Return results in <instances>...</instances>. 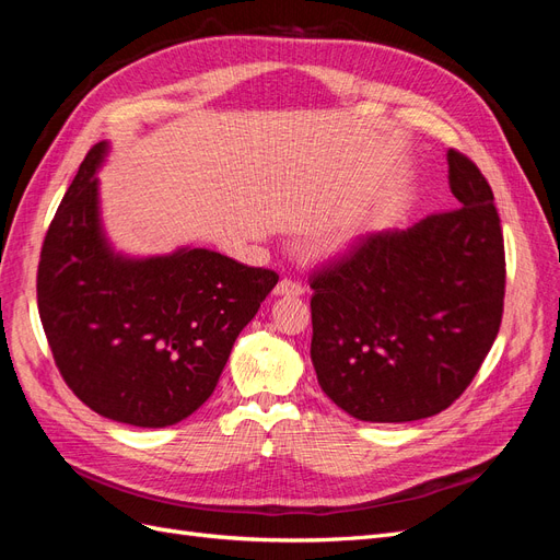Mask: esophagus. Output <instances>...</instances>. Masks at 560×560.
Segmentation results:
<instances>
[{"label":"esophagus","instance_id":"34e87169","mask_svg":"<svg viewBox=\"0 0 560 560\" xmlns=\"http://www.w3.org/2000/svg\"><path fill=\"white\" fill-rule=\"evenodd\" d=\"M303 292H306V287H303V284L296 282V280H292V278L280 280L278 287H276V294H278V296H301Z\"/></svg>","mask_w":560,"mask_h":560}]
</instances>
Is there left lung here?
I'll return each instance as SVG.
<instances>
[{
    "instance_id": "8db88e82",
    "label": "left lung",
    "mask_w": 560,
    "mask_h": 560,
    "mask_svg": "<svg viewBox=\"0 0 560 560\" xmlns=\"http://www.w3.org/2000/svg\"><path fill=\"white\" fill-rule=\"evenodd\" d=\"M448 179L460 208L364 235L311 276L317 383L358 420L442 413L500 331L506 264L493 191L455 149Z\"/></svg>"
}]
</instances>
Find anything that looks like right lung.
<instances>
[{
    "instance_id": "1",
    "label": "right lung",
    "mask_w": 560,
    "mask_h": 560,
    "mask_svg": "<svg viewBox=\"0 0 560 560\" xmlns=\"http://www.w3.org/2000/svg\"><path fill=\"white\" fill-rule=\"evenodd\" d=\"M107 144H95L42 245L37 306L62 381L95 413L167 428L214 393L235 338L278 273L210 249L132 261L112 254L97 219Z\"/></svg>"
}]
</instances>
